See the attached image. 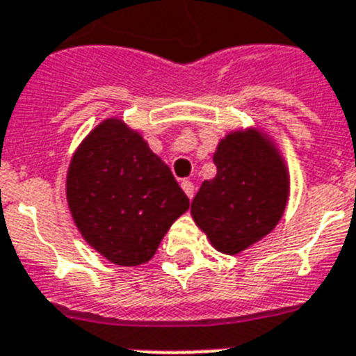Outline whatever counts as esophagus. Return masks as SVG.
<instances>
[{"label":"esophagus","mask_w":356,"mask_h":356,"mask_svg":"<svg viewBox=\"0 0 356 356\" xmlns=\"http://www.w3.org/2000/svg\"><path fill=\"white\" fill-rule=\"evenodd\" d=\"M181 188L184 190V193L188 195V199L193 197V183H192V181H183V183H181Z\"/></svg>","instance_id":"obj_1"}]
</instances>
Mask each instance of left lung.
Masks as SVG:
<instances>
[{
	"mask_svg": "<svg viewBox=\"0 0 356 356\" xmlns=\"http://www.w3.org/2000/svg\"><path fill=\"white\" fill-rule=\"evenodd\" d=\"M216 177L192 201V218L219 252L234 256L280 223L289 201V170L261 129L230 131L213 153Z\"/></svg>",
	"mask_w": 356,
	"mask_h": 356,
	"instance_id": "1",
	"label": "left lung"
}]
</instances>
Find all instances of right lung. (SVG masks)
<instances>
[{
	"label": "right lung",
	"mask_w": 356,
	"mask_h": 356,
	"mask_svg": "<svg viewBox=\"0 0 356 356\" xmlns=\"http://www.w3.org/2000/svg\"><path fill=\"white\" fill-rule=\"evenodd\" d=\"M65 193L82 238L120 267L149 261L190 207L168 166L117 117L102 120L80 143Z\"/></svg>",
	"instance_id": "1"
}]
</instances>
